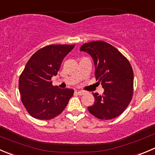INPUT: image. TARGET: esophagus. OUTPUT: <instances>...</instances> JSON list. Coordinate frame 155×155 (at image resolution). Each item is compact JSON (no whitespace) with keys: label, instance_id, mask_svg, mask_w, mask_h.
Segmentation results:
<instances>
[{"label":"esophagus","instance_id":"34e87169","mask_svg":"<svg viewBox=\"0 0 155 155\" xmlns=\"http://www.w3.org/2000/svg\"><path fill=\"white\" fill-rule=\"evenodd\" d=\"M76 93L78 95H82L85 94V91H76Z\"/></svg>","mask_w":155,"mask_h":155}]
</instances>
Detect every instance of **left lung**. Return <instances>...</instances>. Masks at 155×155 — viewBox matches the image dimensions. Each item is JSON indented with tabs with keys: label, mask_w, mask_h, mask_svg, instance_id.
Masks as SVG:
<instances>
[{
	"label": "left lung",
	"mask_w": 155,
	"mask_h": 155,
	"mask_svg": "<svg viewBox=\"0 0 155 155\" xmlns=\"http://www.w3.org/2000/svg\"><path fill=\"white\" fill-rule=\"evenodd\" d=\"M80 51L92 57L95 77L104 89L103 95L93 94L94 104L87 109L101 120L119 116L130 103L134 92V72L129 61L116 48L101 40L85 43Z\"/></svg>",
	"instance_id": "1"
}]
</instances>
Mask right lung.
I'll return each mask as SVG.
<instances>
[{
  "label": "right lung",
  "mask_w": 155,
  "mask_h": 155,
  "mask_svg": "<svg viewBox=\"0 0 155 155\" xmlns=\"http://www.w3.org/2000/svg\"><path fill=\"white\" fill-rule=\"evenodd\" d=\"M75 45H49L36 51L20 75L18 89L28 112L40 120H49L61 113L74 91L53 86L62 61Z\"/></svg>",
  "instance_id": "add662e5"
}]
</instances>
